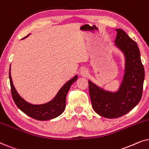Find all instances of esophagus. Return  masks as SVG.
Wrapping results in <instances>:
<instances>
[{
    "instance_id": "obj_1",
    "label": "esophagus",
    "mask_w": 149,
    "mask_h": 149,
    "mask_svg": "<svg viewBox=\"0 0 149 149\" xmlns=\"http://www.w3.org/2000/svg\"><path fill=\"white\" fill-rule=\"evenodd\" d=\"M80 74L83 77H87L89 74L88 70L86 68H82L80 70Z\"/></svg>"
}]
</instances>
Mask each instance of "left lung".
<instances>
[{"instance_id": "8db88e82", "label": "left lung", "mask_w": 149, "mask_h": 149, "mask_svg": "<svg viewBox=\"0 0 149 149\" xmlns=\"http://www.w3.org/2000/svg\"><path fill=\"white\" fill-rule=\"evenodd\" d=\"M115 46L125 56V73L119 90L110 92L88 81L91 104L102 117L114 119L127 114L142 97L144 69L136 42L123 30L116 29Z\"/></svg>"}]
</instances>
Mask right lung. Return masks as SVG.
Here are the masks:
<instances>
[{"label":"right lung","instance_id":"obj_1","mask_svg":"<svg viewBox=\"0 0 149 149\" xmlns=\"http://www.w3.org/2000/svg\"><path fill=\"white\" fill-rule=\"evenodd\" d=\"M28 36L29 34L26 37ZM10 69H11V66H10ZM77 79V75L65 83L64 86L60 89V91L52 100L43 104L34 105L25 101L18 94L13 84L11 72L9 70V80L10 85H11V95L15 104L26 115L38 121H46V120L54 119L64 112L66 107V94L70 89L71 85L75 82Z\"/></svg>","mask_w":149,"mask_h":149}]
</instances>
